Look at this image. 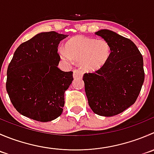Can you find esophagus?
Here are the masks:
<instances>
[{
	"label": "esophagus",
	"mask_w": 154,
	"mask_h": 154,
	"mask_svg": "<svg viewBox=\"0 0 154 154\" xmlns=\"http://www.w3.org/2000/svg\"><path fill=\"white\" fill-rule=\"evenodd\" d=\"M73 76H74V78L80 79V78H82V77H83V73H82L80 71H79V70L74 69Z\"/></svg>",
	"instance_id": "1"
}]
</instances>
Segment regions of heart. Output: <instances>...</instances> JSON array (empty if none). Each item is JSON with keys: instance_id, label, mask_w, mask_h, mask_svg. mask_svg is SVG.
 <instances>
[{"instance_id": "b5f03b06", "label": "heart", "mask_w": 154, "mask_h": 154, "mask_svg": "<svg viewBox=\"0 0 154 154\" xmlns=\"http://www.w3.org/2000/svg\"><path fill=\"white\" fill-rule=\"evenodd\" d=\"M110 53V46L105 40L77 35L67 41L60 56L65 62H79L83 69L96 71L106 65Z\"/></svg>"}]
</instances>
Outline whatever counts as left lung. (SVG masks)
Instances as JSON below:
<instances>
[{"label": "left lung", "instance_id": "left-lung-1", "mask_svg": "<svg viewBox=\"0 0 154 154\" xmlns=\"http://www.w3.org/2000/svg\"><path fill=\"white\" fill-rule=\"evenodd\" d=\"M110 44L106 65L83 75L85 92L92 111L104 117L122 113L134 104L144 80L143 57L131 40L107 29L95 32Z\"/></svg>", "mask_w": 154, "mask_h": 154}]
</instances>
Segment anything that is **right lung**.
Segmentation results:
<instances>
[{"label":"right lung","instance_id":"right-lung-1","mask_svg":"<svg viewBox=\"0 0 154 154\" xmlns=\"http://www.w3.org/2000/svg\"><path fill=\"white\" fill-rule=\"evenodd\" d=\"M68 35L41 32L16 49L9 64L6 89L19 113L32 120L49 122L62 114L65 92L73 72L58 68V47Z\"/></svg>","mask_w":154,"mask_h":154}]
</instances>
